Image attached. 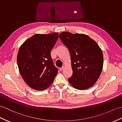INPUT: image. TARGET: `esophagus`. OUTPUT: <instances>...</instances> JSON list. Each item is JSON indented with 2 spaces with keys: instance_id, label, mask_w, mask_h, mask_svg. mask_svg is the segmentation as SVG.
<instances>
[{
  "instance_id": "34e87169",
  "label": "esophagus",
  "mask_w": 122,
  "mask_h": 122,
  "mask_svg": "<svg viewBox=\"0 0 122 122\" xmlns=\"http://www.w3.org/2000/svg\"><path fill=\"white\" fill-rule=\"evenodd\" d=\"M64 67L63 66V67H61V68H59V70H60L61 71V70H63L64 69Z\"/></svg>"
}]
</instances>
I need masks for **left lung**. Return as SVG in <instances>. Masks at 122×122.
I'll list each match as a JSON object with an SVG mask.
<instances>
[{
  "instance_id": "8db88e82",
  "label": "left lung",
  "mask_w": 122,
  "mask_h": 122,
  "mask_svg": "<svg viewBox=\"0 0 122 122\" xmlns=\"http://www.w3.org/2000/svg\"><path fill=\"white\" fill-rule=\"evenodd\" d=\"M59 38L70 53L73 73L68 79L70 84L80 90L93 86L103 67V54L99 46L84 34L65 31Z\"/></svg>"
}]
</instances>
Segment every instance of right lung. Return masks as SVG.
<instances>
[{
  "mask_svg": "<svg viewBox=\"0 0 122 122\" xmlns=\"http://www.w3.org/2000/svg\"><path fill=\"white\" fill-rule=\"evenodd\" d=\"M58 38V32L35 34L19 49L17 63L20 75L29 86L43 91L54 81L58 69L54 65L51 51Z\"/></svg>",
  "mask_w": 122,
  "mask_h": 122,
  "instance_id": "1",
  "label": "right lung"
}]
</instances>
